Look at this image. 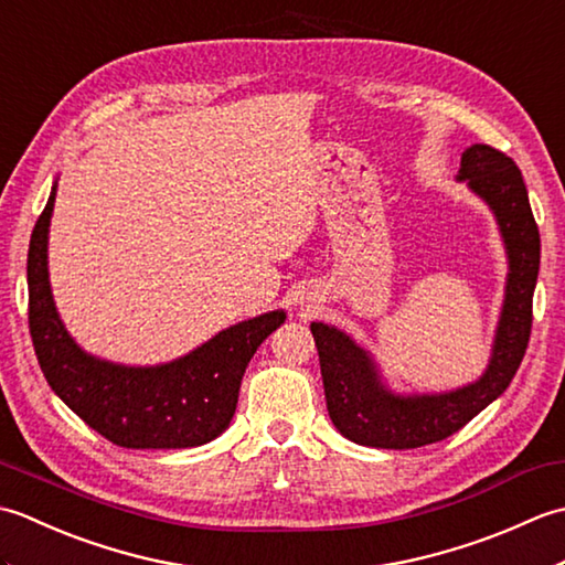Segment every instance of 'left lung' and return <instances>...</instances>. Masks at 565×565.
<instances>
[{
    "mask_svg": "<svg viewBox=\"0 0 565 565\" xmlns=\"http://www.w3.org/2000/svg\"><path fill=\"white\" fill-rule=\"evenodd\" d=\"M495 211L510 255L493 359L481 381L444 395L398 398L376 379L369 356L340 330L313 322L322 386L332 425L347 439L379 449H417L451 437L510 386L532 334V298L539 276V227L518 164L490 146H471L461 177Z\"/></svg>",
    "mask_w": 565,
    "mask_h": 565,
    "instance_id": "obj_1",
    "label": "left lung"
}]
</instances>
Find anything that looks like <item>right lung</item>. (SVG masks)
Wrapping results in <instances>:
<instances>
[{"label":"right lung","instance_id":"right-lung-1","mask_svg":"<svg viewBox=\"0 0 565 565\" xmlns=\"http://www.w3.org/2000/svg\"><path fill=\"white\" fill-rule=\"evenodd\" d=\"M55 189L35 221L29 245V332L43 376L60 401L94 431L126 449H186L231 425L239 381L257 347L284 313L259 316L215 334L179 362L128 369L99 362L72 342L47 284V225Z\"/></svg>","mask_w":565,"mask_h":565}]
</instances>
